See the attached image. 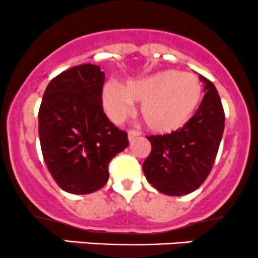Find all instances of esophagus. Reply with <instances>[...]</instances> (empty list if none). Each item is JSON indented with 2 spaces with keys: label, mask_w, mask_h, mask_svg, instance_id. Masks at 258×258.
I'll return each mask as SVG.
<instances>
[{
  "label": "esophagus",
  "mask_w": 258,
  "mask_h": 258,
  "mask_svg": "<svg viewBox=\"0 0 258 258\" xmlns=\"http://www.w3.org/2000/svg\"><path fill=\"white\" fill-rule=\"evenodd\" d=\"M140 136V132L136 131V130H130L128 131V141H134L136 137Z\"/></svg>",
  "instance_id": "1"
}]
</instances>
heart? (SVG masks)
Masks as SVG:
<instances>
[{"instance_id":"obj_1","label":"heart","mask_w":258,"mask_h":258,"mask_svg":"<svg viewBox=\"0 0 258 258\" xmlns=\"http://www.w3.org/2000/svg\"><path fill=\"white\" fill-rule=\"evenodd\" d=\"M202 84L194 73L165 70L121 87L106 83L101 99L105 112L120 122L141 103V115L147 126L159 134H169L182 127L200 105Z\"/></svg>"}]
</instances>
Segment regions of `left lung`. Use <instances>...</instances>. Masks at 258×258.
<instances>
[{
  "mask_svg": "<svg viewBox=\"0 0 258 258\" xmlns=\"http://www.w3.org/2000/svg\"><path fill=\"white\" fill-rule=\"evenodd\" d=\"M205 97L195 115L171 134L147 136L152 152L143 163L149 183L168 196H183L205 182L213 168L225 115L216 87L200 75Z\"/></svg>",
  "mask_w": 258,
  "mask_h": 258,
  "instance_id": "1",
  "label": "left lung"
}]
</instances>
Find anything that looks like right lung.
<instances>
[{
    "label": "right lung",
    "instance_id": "1",
    "mask_svg": "<svg viewBox=\"0 0 258 258\" xmlns=\"http://www.w3.org/2000/svg\"><path fill=\"white\" fill-rule=\"evenodd\" d=\"M104 72L79 64L51 79L39 109V138L51 176L63 191L87 195L109 180L107 166L128 146L103 110Z\"/></svg>",
    "mask_w": 258,
    "mask_h": 258
}]
</instances>
